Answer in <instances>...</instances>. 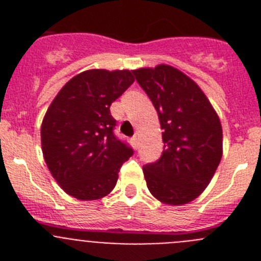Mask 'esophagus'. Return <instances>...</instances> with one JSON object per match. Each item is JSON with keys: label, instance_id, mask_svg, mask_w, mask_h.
Listing matches in <instances>:
<instances>
[{"label": "esophagus", "instance_id": "obj_1", "mask_svg": "<svg viewBox=\"0 0 261 261\" xmlns=\"http://www.w3.org/2000/svg\"><path fill=\"white\" fill-rule=\"evenodd\" d=\"M130 142H132L133 147H135V149H137V147H138V138L136 137V136H133V137L130 138Z\"/></svg>", "mask_w": 261, "mask_h": 261}]
</instances>
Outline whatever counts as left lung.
I'll return each mask as SVG.
<instances>
[{
    "instance_id": "left-lung-1",
    "label": "left lung",
    "mask_w": 261,
    "mask_h": 261,
    "mask_svg": "<svg viewBox=\"0 0 261 261\" xmlns=\"http://www.w3.org/2000/svg\"><path fill=\"white\" fill-rule=\"evenodd\" d=\"M133 74L163 129L162 155L142 167L147 188L165 204H187L206 188L220 165V119L201 89L180 70L158 65Z\"/></svg>"
}]
</instances>
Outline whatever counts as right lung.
Instances as JSON below:
<instances>
[{
  "label": "right lung",
  "mask_w": 261,
  "mask_h": 261,
  "mask_svg": "<svg viewBox=\"0 0 261 261\" xmlns=\"http://www.w3.org/2000/svg\"><path fill=\"white\" fill-rule=\"evenodd\" d=\"M133 71L86 70L60 90L41 124V147L52 176L68 195L98 200L116 186L133 149L115 135L111 105L135 82Z\"/></svg>",
  "instance_id": "right-lung-1"
}]
</instances>
